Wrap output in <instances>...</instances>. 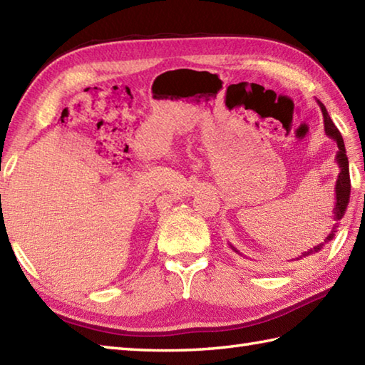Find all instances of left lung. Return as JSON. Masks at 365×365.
<instances>
[{"label":"left lung","mask_w":365,"mask_h":365,"mask_svg":"<svg viewBox=\"0 0 365 365\" xmlns=\"http://www.w3.org/2000/svg\"><path fill=\"white\" fill-rule=\"evenodd\" d=\"M317 103L320 105V110H322V114H323L324 133L328 135V138L334 139L336 144H337V149H339L337 155H336V163H337V166L340 169V173L337 175L336 190H334L336 191V204H334V208H332V220L336 221V224H334V227H332V230L329 232V235L324 238V243H328V242H331L332 238H334L336 232H337V227H339V222H340V220L344 218V215L346 212V207H348V202H350L351 182H350V168H348V157H346L344 138H342V135H340V131L337 130V127L334 125V122L331 120L329 114L327 111V108H324V105L322 102H319V100H317ZM324 243H320L319 246H314V250H309L307 252H302L298 259H293V260H299L302 257H307V255L322 251V247L324 246ZM230 247L235 252L240 254V251L237 250L235 246L230 245Z\"/></svg>","instance_id":"8db88e82"}]
</instances>
